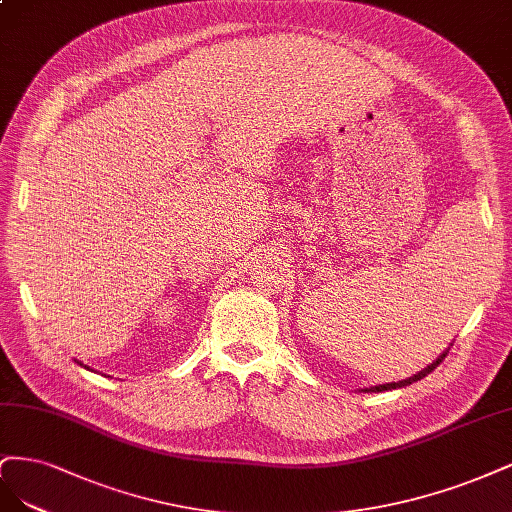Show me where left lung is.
Returning a JSON list of instances; mask_svg holds the SVG:
<instances>
[{
	"instance_id": "8db88e82",
	"label": "left lung",
	"mask_w": 512,
	"mask_h": 512,
	"mask_svg": "<svg viewBox=\"0 0 512 512\" xmlns=\"http://www.w3.org/2000/svg\"><path fill=\"white\" fill-rule=\"evenodd\" d=\"M447 353H449V349L444 351V353H440L438 355V359H434L430 366L427 368H423L421 372H417V374H412L410 378H404V381H398V383H385V385H374V387H370V389H361V391H366V393H381V391H391V389H402V387H408V385H412V383H417V381H421V378H425L427 374L430 372H434V368H438V364L440 361L447 357Z\"/></svg>"
}]
</instances>
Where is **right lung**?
Masks as SVG:
<instances>
[{
    "label": "right lung",
    "mask_w": 512,
    "mask_h": 512,
    "mask_svg": "<svg viewBox=\"0 0 512 512\" xmlns=\"http://www.w3.org/2000/svg\"><path fill=\"white\" fill-rule=\"evenodd\" d=\"M74 361H76V359H74ZM76 364H80V361H76ZM80 366H82V364H80ZM85 368H87V366H85Z\"/></svg>",
    "instance_id": "obj_1"
}]
</instances>
